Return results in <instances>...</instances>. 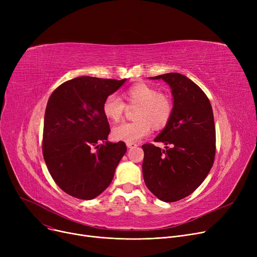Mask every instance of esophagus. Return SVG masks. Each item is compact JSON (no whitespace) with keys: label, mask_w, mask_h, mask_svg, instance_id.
<instances>
[{"label":"esophagus","mask_w":257,"mask_h":257,"mask_svg":"<svg viewBox=\"0 0 257 257\" xmlns=\"http://www.w3.org/2000/svg\"><path fill=\"white\" fill-rule=\"evenodd\" d=\"M126 146L129 148V149H134V148L138 147V144H136V143H126Z\"/></svg>","instance_id":"1"}]
</instances>
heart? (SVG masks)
I'll return each mask as SVG.
<instances>
[{
    "instance_id": "obj_1",
    "label": "heart",
    "mask_w": 257,
    "mask_h": 257,
    "mask_svg": "<svg viewBox=\"0 0 257 257\" xmlns=\"http://www.w3.org/2000/svg\"><path fill=\"white\" fill-rule=\"evenodd\" d=\"M128 106H138L134 121H126L115 126L111 136L113 140L125 143H136L149 136L152 126L155 129L165 127L171 118L173 105L165 93L147 83L130 86L124 92ZM126 104L115 94L106 97L102 105L103 114L107 119L118 121L124 115Z\"/></svg>"
}]
</instances>
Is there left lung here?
I'll use <instances>...</instances> for the list:
<instances>
[{"label":"left lung","mask_w":257,"mask_h":257,"mask_svg":"<svg viewBox=\"0 0 257 257\" xmlns=\"http://www.w3.org/2000/svg\"><path fill=\"white\" fill-rule=\"evenodd\" d=\"M163 79L172 88L173 112L153 144L142 146L143 175L147 187L159 200L176 202L194 193L208 175L215 155V127L210 102L191 79L169 73Z\"/></svg>","instance_id":"obj_1"}]
</instances>
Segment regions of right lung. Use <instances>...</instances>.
Instances as JSON below:
<instances>
[{
  "label": "right lung",
  "instance_id": "right-lung-1",
  "mask_svg": "<svg viewBox=\"0 0 257 257\" xmlns=\"http://www.w3.org/2000/svg\"><path fill=\"white\" fill-rule=\"evenodd\" d=\"M125 81L77 77L59 85L48 100L44 159L54 181L72 197L91 200L103 193L127 151L124 142H107L110 128L102 111L106 97Z\"/></svg>",
  "mask_w": 257,
  "mask_h": 257
}]
</instances>
